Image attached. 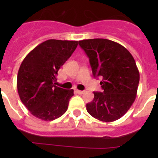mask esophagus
<instances>
[{"label": "esophagus", "mask_w": 158, "mask_h": 158, "mask_svg": "<svg viewBox=\"0 0 158 158\" xmlns=\"http://www.w3.org/2000/svg\"><path fill=\"white\" fill-rule=\"evenodd\" d=\"M76 92H77V93H78V94H83V93H85V91H81V90H78V89H77Z\"/></svg>", "instance_id": "1"}]
</instances>
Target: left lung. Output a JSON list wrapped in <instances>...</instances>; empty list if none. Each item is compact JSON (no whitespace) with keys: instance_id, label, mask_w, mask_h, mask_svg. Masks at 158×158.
Returning a JSON list of instances; mask_svg holds the SVG:
<instances>
[{"instance_id":"1","label":"left lung","mask_w":158,"mask_h":158,"mask_svg":"<svg viewBox=\"0 0 158 158\" xmlns=\"http://www.w3.org/2000/svg\"><path fill=\"white\" fill-rule=\"evenodd\" d=\"M79 45L89 57L93 76L102 78L103 93H93L87 111L103 122L117 120L136 98L140 77L133 56L119 43L106 39L84 40Z\"/></svg>"}]
</instances>
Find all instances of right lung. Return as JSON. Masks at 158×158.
Masks as SVG:
<instances>
[{
    "instance_id": "add662e5",
    "label": "right lung",
    "mask_w": 158,
    "mask_h": 158,
    "mask_svg": "<svg viewBox=\"0 0 158 158\" xmlns=\"http://www.w3.org/2000/svg\"><path fill=\"white\" fill-rule=\"evenodd\" d=\"M77 41L49 40L35 47L23 60L17 75V90L31 114L51 121L68 109L73 89L55 85L60 67L72 55Z\"/></svg>"
}]
</instances>
